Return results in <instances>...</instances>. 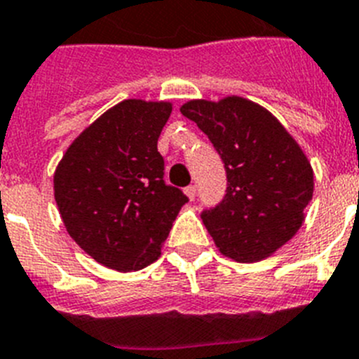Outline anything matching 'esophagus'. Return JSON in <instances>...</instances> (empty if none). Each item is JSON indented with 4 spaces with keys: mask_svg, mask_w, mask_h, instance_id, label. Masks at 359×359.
Segmentation results:
<instances>
[{
    "mask_svg": "<svg viewBox=\"0 0 359 359\" xmlns=\"http://www.w3.org/2000/svg\"><path fill=\"white\" fill-rule=\"evenodd\" d=\"M185 194L189 196V199H194L196 198V185H189V187H187Z\"/></svg>",
    "mask_w": 359,
    "mask_h": 359,
    "instance_id": "obj_1",
    "label": "esophagus"
}]
</instances>
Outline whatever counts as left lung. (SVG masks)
<instances>
[{
	"label": "left lung",
	"mask_w": 359,
	"mask_h": 359,
	"mask_svg": "<svg viewBox=\"0 0 359 359\" xmlns=\"http://www.w3.org/2000/svg\"><path fill=\"white\" fill-rule=\"evenodd\" d=\"M182 115L198 123L221 156L226 194L201 219L215 246L237 262H257L302 226L313 169L302 149L264 107L246 98L190 100Z\"/></svg>",
	"instance_id": "8db88e82"
}]
</instances>
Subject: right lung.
I'll list each match as a JSON object with an SVG mask.
<instances>
[{
  "instance_id": "add662e5",
  "label": "right lung",
  "mask_w": 359,
  "mask_h": 359,
  "mask_svg": "<svg viewBox=\"0 0 359 359\" xmlns=\"http://www.w3.org/2000/svg\"><path fill=\"white\" fill-rule=\"evenodd\" d=\"M169 102L123 100L68 147L53 176L55 201L72 239L97 262L136 271L161 255L189 201L163 180L158 138Z\"/></svg>"
}]
</instances>
